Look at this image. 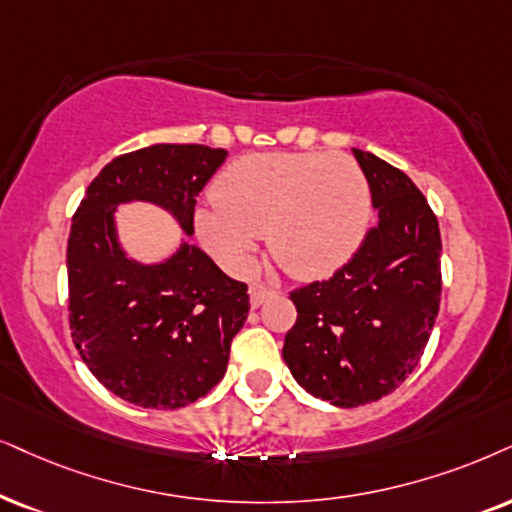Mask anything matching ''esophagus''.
<instances>
[{
	"label": "esophagus",
	"mask_w": 512,
	"mask_h": 512,
	"mask_svg": "<svg viewBox=\"0 0 512 512\" xmlns=\"http://www.w3.org/2000/svg\"><path fill=\"white\" fill-rule=\"evenodd\" d=\"M274 295H276L274 288L262 286V283H255V286L250 288V304H252V307H262V304Z\"/></svg>",
	"instance_id": "obj_1"
}]
</instances>
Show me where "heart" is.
Listing matches in <instances>:
<instances>
[{"label":"heart","mask_w":512,"mask_h":512,"mask_svg":"<svg viewBox=\"0 0 512 512\" xmlns=\"http://www.w3.org/2000/svg\"><path fill=\"white\" fill-rule=\"evenodd\" d=\"M215 198L196 212L212 255L243 267L269 231L271 255L304 281L345 267L373 219L368 177L342 153L243 155L219 174Z\"/></svg>","instance_id":"b5f03b06"}]
</instances>
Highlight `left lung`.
Wrapping results in <instances>:
<instances>
[{"instance_id": "obj_1", "label": "left lung", "mask_w": 512, "mask_h": 512, "mask_svg": "<svg viewBox=\"0 0 512 512\" xmlns=\"http://www.w3.org/2000/svg\"><path fill=\"white\" fill-rule=\"evenodd\" d=\"M378 224L323 283L290 293L297 321L283 359L293 378L333 406L378 401L418 366L442 295V236L428 200L404 172L352 148Z\"/></svg>"}]
</instances>
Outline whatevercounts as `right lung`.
<instances>
[{
    "instance_id": "right-lung-1",
    "label": "right lung",
    "mask_w": 512,
    "mask_h": 512,
    "mask_svg": "<svg viewBox=\"0 0 512 512\" xmlns=\"http://www.w3.org/2000/svg\"><path fill=\"white\" fill-rule=\"evenodd\" d=\"M224 148L155 144L120 155L89 184L68 236L70 331L96 380L129 404L181 409L224 378L250 312L248 286L181 238L158 262L122 248L118 208L148 203L193 236L196 198Z\"/></svg>"
}]
</instances>
